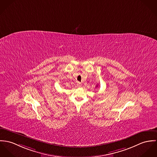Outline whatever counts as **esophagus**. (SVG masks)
Returning <instances> with one entry per match:
<instances>
[{"label": "esophagus", "instance_id": "1", "mask_svg": "<svg viewBox=\"0 0 157 157\" xmlns=\"http://www.w3.org/2000/svg\"><path fill=\"white\" fill-rule=\"evenodd\" d=\"M77 85H78V86L79 87H81V86H82V84H81V83H79V82H78Z\"/></svg>", "mask_w": 157, "mask_h": 157}]
</instances>
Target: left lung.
Segmentation results:
<instances>
[{
    "label": "left lung",
    "mask_w": 157,
    "mask_h": 157,
    "mask_svg": "<svg viewBox=\"0 0 157 157\" xmlns=\"http://www.w3.org/2000/svg\"><path fill=\"white\" fill-rule=\"evenodd\" d=\"M98 87V86H96V87Z\"/></svg>",
    "instance_id": "1"
}]
</instances>
